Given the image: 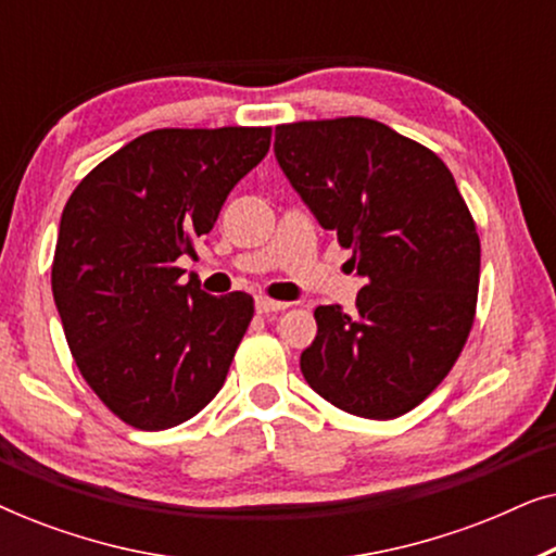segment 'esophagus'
Wrapping results in <instances>:
<instances>
[{
    "mask_svg": "<svg viewBox=\"0 0 556 556\" xmlns=\"http://www.w3.org/2000/svg\"><path fill=\"white\" fill-rule=\"evenodd\" d=\"M255 308H257V314H273V311H286L288 303L286 301L268 299V295H257Z\"/></svg>",
    "mask_w": 556,
    "mask_h": 556,
    "instance_id": "obj_1",
    "label": "esophagus"
}]
</instances>
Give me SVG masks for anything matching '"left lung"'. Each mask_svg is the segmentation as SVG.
Returning <instances> with one entry per match:
<instances>
[{"label":"left lung","mask_w":556,"mask_h":556,"mask_svg":"<svg viewBox=\"0 0 556 556\" xmlns=\"http://www.w3.org/2000/svg\"><path fill=\"white\" fill-rule=\"evenodd\" d=\"M276 159L367 278L352 314L314 311L303 377L349 415L394 420L466 346L481 280L476 219L443 159L375 118L280 124Z\"/></svg>","instance_id":"left-lung-1"}]
</instances>
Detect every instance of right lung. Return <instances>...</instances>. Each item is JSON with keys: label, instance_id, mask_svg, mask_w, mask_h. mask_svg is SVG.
<instances>
[{"label": "right lung", "instance_id": "1", "mask_svg": "<svg viewBox=\"0 0 556 556\" xmlns=\"http://www.w3.org/2000/svg\"><path fill=\"white\" fill-rule=\"evenodd\" d=\"M270 126L156 128L73 189L52 295L83 379L118 420L166 430L225 384L253 295L179 283L177 261L217 223L230 189L268 154Z\"/></svg>", "mask_w": 556, "mask_h": 556}]
</instances>
